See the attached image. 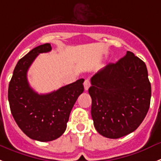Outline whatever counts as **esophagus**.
Wrapping results in <instances>:
<instances>
[{"mask_svg":"<svg viewBox=\"0 0 161 161\" xmlns=\"http://www.w3.org/2000/svg\"><path fill=\"white\" fill-rule=\"evenodd\" d=\"M83 85H84L85 90H86V91L88 90L89 87H90V86H91L90 80H89V79H86V80L84 81V83H83Z\"/></svg>","mask_w":161,"mask_h":161,"instance_id":"34e87169","label":"esophagus"}]
</instances>
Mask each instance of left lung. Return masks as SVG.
<instances>
[{
  "instance_id": "1",
  "label": "left lung",
  "mask_w": 161,
  "mask_h": 161,
  "mask_svg": "<svg viewBox=\"0 0 161 161\" xmlns=\"http://www.w3.org/2000/svg\"><path fill=\"white\" fill-rule=\"evenodd\" d=\"M92 117L97 132L119 139L140 125L150 107L151 83L145 63L127 51L91 79Z\"/></svg>"
}]
</instances>
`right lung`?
Returning <instances> with one entry per match:
<instances>
[{
  "instance_id": "1",
  "label": "right lung",
  "mask_w": 161,
  "mask_h": 161,
  "mask_svg": "<svg viewBox=\"0 0 161 161\" xmlns=\"http://www.w3.org/2000/svg\"><path fill=\"white\" fill-rule=\"evenodd\" d=\"M52 50L51 44L35 47L21 58L9 84L8 100L17 125L29 138L40 142L57 139L63 135L71 109L82 94L84 79L48 93L38 94L29 85L27 70L40 53Z\"/></svg>"
}]
</instances>
